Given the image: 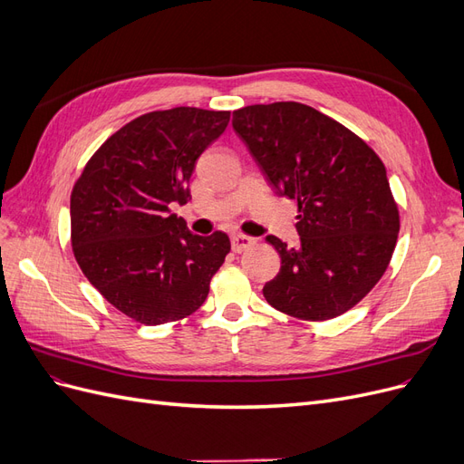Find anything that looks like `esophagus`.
Instances as JSON below:
<instances>
[{
    "label": "esophagus",
    "instance_id": "obj_1",
    "mask_svg": "<svg viewBox=\"0 0 464 464\" xmlns=\"http://www.w3.org/2000/svg\"><path fill=\"white\" fill-rule=\"evenodd\" d=\"M254 244H256L254 237H247V236H242V234L232 236V251H234V254H242V251L249 249Z\"/></svg>",
    "mask_w": 464,
    "mask_h": 464
}]
</instances>
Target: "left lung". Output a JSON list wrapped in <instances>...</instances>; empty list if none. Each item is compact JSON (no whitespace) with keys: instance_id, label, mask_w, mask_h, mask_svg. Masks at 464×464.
<instances>
[{"instance_id":"1","label":"left lung","mask_w":464,"mask_h":464,"mask_svg":"<svg viewBox=\"0 0 464 464\" xmlns=\"http://www.w3.org/2000/svg\"><path fill=\"white\" fill-rule=\"evenodd\" d=\"M232 125L276 195L298 203L300 246L266 236L280 271L263 286L265 300L304 321L353 310L397 246L401 217L385 164L354 131L300 102L234 110Z\"/></svg>"}]
</instances>
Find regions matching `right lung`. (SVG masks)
<instances>
[{"label": "right lung", "instance_id": "1", "mask_svg": "<svg viewBox=\"0 0 464 464\" xmlns=\"http://www.w3.org/2000/svg\"><path fill=\"white\" fill-rule=\"evenodd\" d=\"M227 110L178 106L125 123L98 147L72 191L73 256L89 283L141 325L198 312L230 251L224 232L195 236L170 205L189 201L195 160Z\"/></svg>", "mask_w": 464, "mask_h": 464}]
</instances>
